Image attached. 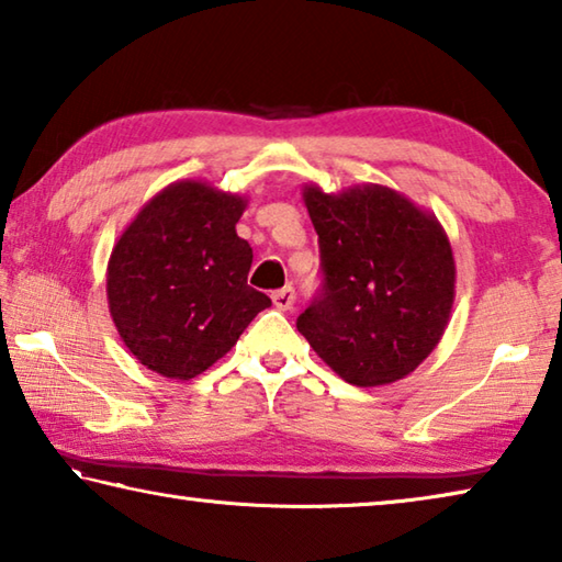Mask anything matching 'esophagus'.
<instances>
[{
    "mask_svg": "<svg viewBox=\"0 0 562 562\" xmlns=\"http://www.w3.org/2000/svg\"><path fill=\"white\" fill-rule=\"evenodd\" d=\"M272 302H274V307L282 310V312L292 310V304H294V290H292V288H282V290H278V292H272Z\"/></svg>",
    "mask_w": 562,
    "mask_h": 562,
    "instance_id": "1",
    "label": "esophagus"
}]
</instances>
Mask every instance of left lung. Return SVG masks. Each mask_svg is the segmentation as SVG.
<instances>
[{"instance_id":"1","label":"left lung","mask_w":562,"mask_h":562,"mask_svg":"<svg viewBox=\"0 0 562 562\" xmlns=\"http://www.w3.org/2000/svg\"><path fill=\"white\" fill-rule=\"evenodd\" d=\"M319 235V297L297 317L331 372L355 386L404 379L439 345L456 294L449 235L394 188H302Z\"/></svg>"}]
</instances>
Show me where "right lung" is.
<instances>
[{"label": "right lung", "mask_w": 562, "mask_h": 562, "mask_svg": "<svg viewBox=\"0 0 562 562\" xmlns=\"http://www.w3.org/2000/svg\"><path fill=\"white\" fill-rule=\"evenodd\" d=\"M247 201L178 180L140 207L113 245L106 294L123 345L150 372L188 382L270 307L247 284L252 247L235 225Z\"/></svg>", "instance_id": "1"}]
</instances>
